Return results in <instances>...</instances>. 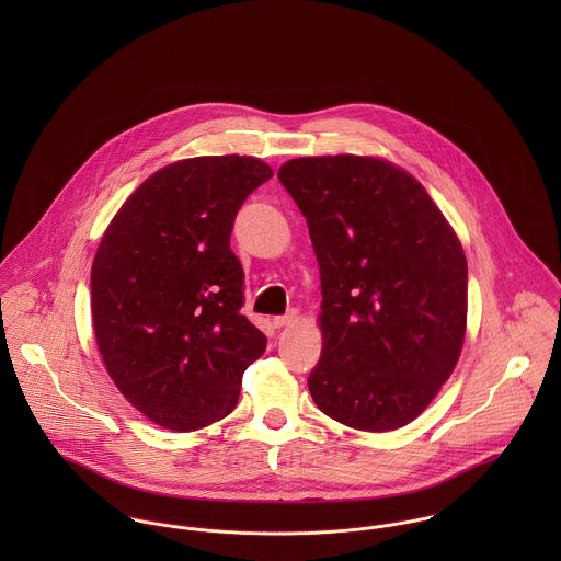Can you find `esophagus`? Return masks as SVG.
Masks as SVG:
<instances>
[{
    "label": "esophagus",
    "mask_w": 561,
    "mask_h": 561,
    "mask_svg": "<svg viewBox=\"0 0 561 561\" xmlns=\"http://www.w3.org/2000/svg\"><path fill=\"white\" fill-rule=\"evenodd\" d=\"M294 321H296V311H289V313H285V316L274 318L272 323H274V328H283V325H289V323H294Z\"/></svg>",
    "instance_id": "obj_1"
}]
</instances>
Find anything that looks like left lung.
Here are the masks:
<instances>
[{
  "instance_id": "obj_1",
  "label": "left lung",
  "mask_w": 561,
  "mask_h": 561,
  "mask_svg": "<svg viewBox=\"0 0 561 561\" xmlns=\"http://www.w3.org/2000/svg\"><path fill=\"white\" fill-rule=\"evenodd\" d=\"M278 179L320 263L323 334L309 391L365 432L416 419L451 376L467 330V256L425 187L385 160L287 161Z\"/></svg>"
}]
</instances>
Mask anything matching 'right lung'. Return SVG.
Masks as SVG:
<instances>
[{"label":"right lung","instance_id":"right-lung-1","mask_svg":"<svg viewBox=\"0 0 561 561\" xmlns=\"http://www.w3.org/2000/svg\"><path fill=\"white\" fill-rule=\"evenodd\" d=\"M272 168L256 158H192L151 174L94 254L92 325L118 391L165 430L233 412L241 376L267 345L243 307L231 231Z\"/></svg>","mask_w":561,"mask_h":561}]
</instances>
